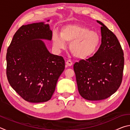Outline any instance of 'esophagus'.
Returning <instances> with one entry per match:
<instances>
[{"instance_id": "34e87169", "label": "esophagus", "mask_w": 130, "mask_h": 130, "mask_svg": "<svg viewBox=\"0 0 130 130\" xmlns=\"http://www.w3.org/2000/svg\"><path fill=\"white\" fill-rule=\"evenodd\" d=\"M66 64L68 66H69V67H71V66L73 65V62H72V61L71 60H67L66 61Z\"/></svg>"}]
</instances>
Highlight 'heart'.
<instances>
[{"label":"heart","mask_w":130,"mask_h":130,"mask_svg":"<svg viewBox=\"0 0 130 130\" xmlns=\"http://www.w3.org/2000/svg\"><path fill=\"white\" fill-rule=\"evenodd\" d=\"M100 36L96 31L78 24H68L63 26L60 35L54 32L52 36L55 49L60 51L69 43V50L78 59H85L92 56L100 43Z\"/></svg>","instance_id":"b5f03b06"}]
</instances>
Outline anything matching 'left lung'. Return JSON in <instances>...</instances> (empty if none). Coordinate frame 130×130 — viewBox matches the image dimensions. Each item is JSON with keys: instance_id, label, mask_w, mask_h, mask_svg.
I'll use <instances>...</instances> for the list:
<instances>
[{"instance_id": "obj_1", "label": "left lung", "mask_w": 130, "mask_h": 130, "mask_svg": "<svg viewBox=\"0 0 130 130\" xmlns=\"http://www.w3.org/2000/svg\"><path fill=\"white\" fill-rule=\"evenodd\" d=\"M102 44L94 56L74 64L78 92L84 99L97 101L113 94L122 83L124 54L117 37L100 21Z\"/></svg>"}]
</instances>
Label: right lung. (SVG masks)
Segmentation results:
<instances>
[{
  "mask_svg": "<svg viewBox=\"0 0 130 130\" xmlns=\"http://www.w3.org/2000/svg\"><path fill=\"white\" fill-rule=\"evenodd\" d=\"M52 38L49 24L39 22L23 25L15 32L7 49L8 81L27 102L36 103L49 100L64 70L63 57L50 53L42 41H51Z\"/></svg>",
  "mask_w": 130,
  "mask_h": 130,
  "instance_id": "obj_1",
  "label": "right lung"
}]
</instances>
